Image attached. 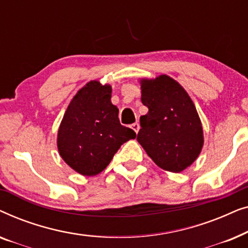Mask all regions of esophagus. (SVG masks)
I'll list each match as a JSON object with an SVG mask.
<instances>
[{"label": "esophagus", "mask_w": 248, "mask_h": 248, "mask_svg": "<svg viewBox=\"0 0 248 248\" xmlns=\"http://www.w3.org/2000/svg\"><path fill=\"white\" fill-rule=\"evenodd\" d=\"M131 127H132V130H133V131L135 132V133H138L139 128H140V124H139V123H134V124L131 125Z\"/></svg>", "instance_id": "1"}]
</instances>
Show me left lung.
<instances>
[{"label": "left lung", "mask_w": 248, "mask_h": 248, "mask_svg": "<svg viewBox=\"0 0 248 248\" xmlns=\"http://www.w3.org/2000/svg\"><path fill=\"white\" fill-rule=\"evenodd\" d=\"M140 83L142 104L149 111L140 117L137 140L155 165L181 172L196 160L204 142L194 104L184 88L166 74Z\"/></svg>", "instance_id": "8db88e82"}]
</instances>
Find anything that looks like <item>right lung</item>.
<instances>
[{
    "label": "right lung",
    "instance_id": "obj_1",
    "mask_svg": "<svg viewBox=\"0 0 248 248\" xmlns=\"http://www.w3.org/2000/svg\"><path fill=\"white\" fill-rule=\"evenodd\" d=\"M111 87L93 80L71 100L57 133V149L64 161L83 176L99 174L125 142L135 139L121 125L111 104Z\"/></svg>",
    "mask_w": 248,
    "mask_h": 248
}]
</instances>
